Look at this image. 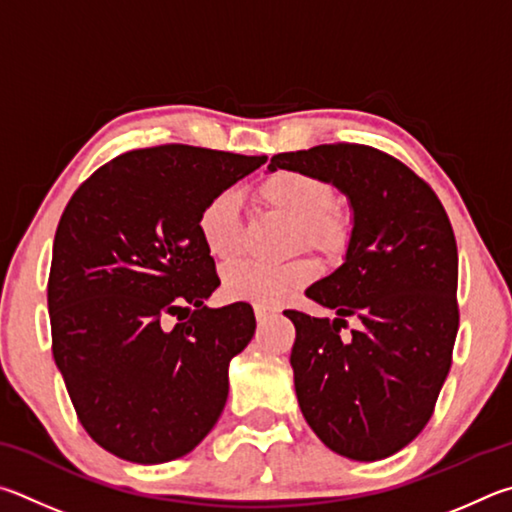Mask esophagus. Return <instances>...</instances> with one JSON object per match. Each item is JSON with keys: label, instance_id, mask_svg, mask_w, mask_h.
Listing matches in <instances>:
<instances>
[{"label": "esophagus", "instance_id": "esophagus-1", "mask_svg": "<svg viewBox=\"0 0 512 512\" xmlns=\"http://www.w3.org/2000/svg\"><path fill=\"white\" fill-rule=\"evenodd\" d=\"M254 312H256V319H258V324H263V321H267L272 317V312L267 310V308H263V306H256L254 308Z\"/></svg>", "mask_w": 512, "mask_h": 512}]
</instances>
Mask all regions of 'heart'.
I'll return each mask as SVG.
<instances>
[{
	"instance_id": "1",
	"label": "heart",
	"mask_w": 512,
	"mask_h": 512,
	"mask_svg": "<svg viewBox=\"0 0 512 512\" xmlns=\"http://www.w3.org/2000/svg\"><path fill=\"white\" fill-rule=\"evenodd\" d=\"M254 195L263 209L297 222V247L306 245L330 261L346 254L353 240V220L344 209L335 206V188L328 179L306 170L281 168L265 175ZM197 229L213 258L233 261L240 256L245 247V220L238 193L224 188L209 197L197 218ZM312 279L315 263L310 258H297L285 265L236 263L224 270L222 288L233 301L276 308L306 288Z\"/></svg>"
}]
</instances>
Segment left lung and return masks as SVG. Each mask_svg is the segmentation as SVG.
Masks as SVG:
<instances>
[{
    "label": "left lung",
    "mask_w": 512,
    "mask_h": 512,
    "mask_svg": "<svg viewBox=\"0 0 512 512\" xmlns=\"http://www.w3.org/2000/svg\"><path fill=\"white\" fill-rule=\"evenodd\" d=\"M270 170H306L353 206L344 265L306 290L337 319L285 310L297 328L290 364L299 407L324 445L380 461L423 432L450 373L459 333V251L450 218L423 177L364 143L279 152ZM361 328L338 335L345 319Z\"/></svg>",
    "instance_id": "left-lung-1"
}]
</instances>
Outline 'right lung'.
<instances>
[{"label": "right lung", "instance_id": "obj_1", "mask_svg": "<svg viewBox=\"0 0 512 512\" xmlns=\"http://www.w3.org/2000/svg\"><path fill=\"white\" fill-rule=\"evenodd\" d=\"M263 164L182 143L130 150L62 211L47 285L53 360L80 425L119 459H179L218 423L256 317L242 301L204 306L220 279L197 218Z\"/></svg>", "mask_w": 512, "mask_h": 512}]
</instances>
